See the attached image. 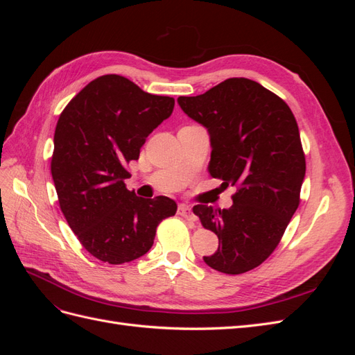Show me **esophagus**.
Returning <instances> with one entry per match:
<instances>
[{"instance_id": "esophagus-1", "label": "esophagus", "mask_w": 355, "mask_h": 355, "mask_svg": "<svg viewBox=\"0 0 355 355\" xmlns=\"http://www.w3.org/2000/svg\"><path fill=\"white\" fill-rule=\"evenodd\" d=\"M178 213L180 214V216H184L187 219H194L196 220L194 213H192V209H191V206H188V204H180L179 209H178Z\"/></svg>"}]
</instances>
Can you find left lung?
I'll use <instances>...</instances> for the list:
<instances>
[{
  "instance_id": "obj_1",
  "label": "left lung",
  "mask_w": 355,
  "mask_h": 355,
  "mask_svg": "<svg viewBox=\"0 0 355 355\" xmlns=\"http://www.w3.org/2000/svg\"><path fill=\"white\" fill-rule=\"evenodd\" d=\"M178 103L207 128L210 175L237 187L230 209H192L219 239L218 250L202 259L223 274L250 271L275 250L300 201L306 166L295 115L249 78H228Z\"/></svg>"
}]
</instances>
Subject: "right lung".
I'll use <instances>...</instances> for the list:
<instances>
[{
	"label": "right lung",
	"instance_id": "right-lung-1",
	"mask_svg": "<svg viewBox=\"0 0 355 355\" xmlns=\"http://www.w3.org/2000/svg\"><path fill=\"white\" fill-rule=\"evenodd\" d=\"M175 99L144 92L121 75H102L62 111L51 176L59 206L83 247L102 262H132L151 249L159 222L173 216L167 197L125 188V164L173 112Z\"/></svg>",
	"mask_w": 355,
	"mask_h": 355
}]
</instances>
